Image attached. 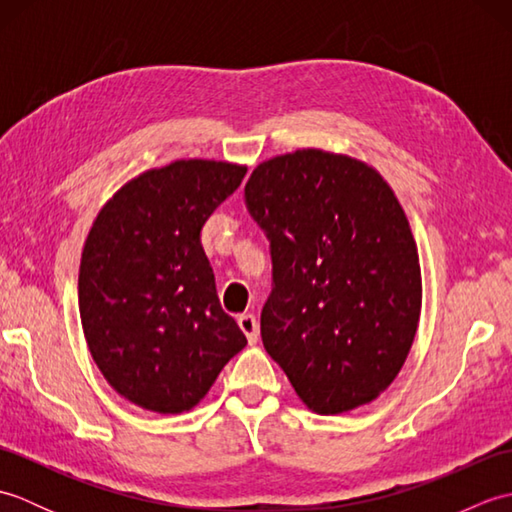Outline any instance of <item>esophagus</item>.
Segmentation results:
<instances>
[{"mask_svg": "<svg viewBox=\"0 0 512 512\" xmlns=\"http://www.w3.org/2000/svg\"><path fill=\"white\" fill-rule=\"evenodd\" d=\"M237 323H239V328H242V332L246 334L248 343H250V345H255V343H257V339H259V321H257L255 314H250V312L239 314V317H237Z\"/></svg>", "mask_w": 512, "mask_h": 512, "instance_id": "1", "label": "esophagus"}]
</instances>
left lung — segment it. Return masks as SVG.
<instances>
[{
	"mask_svg": "<svg viewBox=\"0 0 512 512\" xmlns=\"http://www.w3.org/2000/svg\"><path fill=\"white\" fill-rule=\"evenodd\" d=\"M273 290L262 341L308 409L334 416L394 383L418 330V248L394 191L365 162L297 149L250 176Z\"/></svg>",
	"mask_w": 512,
	"mask_h": 512,
	"instance_id": "left-lung-1",
	"label": "left lung"
}]
</instances>
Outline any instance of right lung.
<instances>
[{"mask_svg": "<svg viewBox=\"0 0 512 512\" xmlns=\"http://www.w3.org/2000/svg\"><path fill=\"white\" fill-rule=\"evenodd\" d=\"M246 176L217 160H176L129 180L85 239L79 312L107 383L156 413L193 409L246 336L222 310L204 222Z\"/></svg>", "mask_w": 512, "mask_h": 512, "instance_id": "add662e5", "label": "right lung"}]
</instances>
